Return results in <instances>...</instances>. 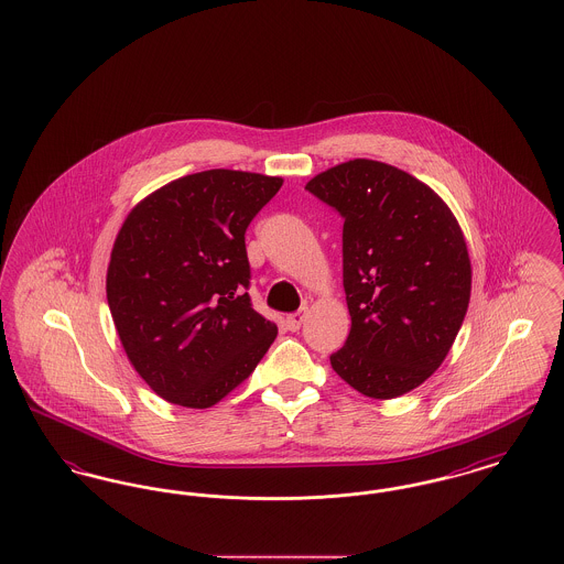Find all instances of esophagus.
<instances>
[{
	"label": "esophagus",
	"instance_id": "34e87169",
	"mask_svg": "<svg viewBox=\"0 0 564 564\" xmlns=\"http://www.w3.org/2000/svg\"><path fill=\"white\" fill-rule=\"evenodd\" d=\"M304 319H306V308H302V311H297V313H292V315L288 317V327H290L292 332H297V329L302 327Z\"/></svg>",
	"mask_w": 564,
	"mask_h": 564
}]
</instances>
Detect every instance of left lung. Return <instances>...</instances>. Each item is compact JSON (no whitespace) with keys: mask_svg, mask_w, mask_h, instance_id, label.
I'll use <instances>...</instances> for the list:
<instances>
[{"mask_svg":"<svg viewBox=\"0 0 564 564\" xmlns=\"http://www.w3.org/2000/svg\"><path fill=\"white\" fill-rule=\"evenodd\" d=\"M306 189L345 217L350 332L329 364L366 398H400L442 366L465 319L471 262L463 230L437 192L387 162H340Z\"/></svg>","mask_w":564,"mask_h":564,"instance_id":"1","label":"left lung"}]
</instances>
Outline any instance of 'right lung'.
Masks as SVG:
<instances>
[{
	"label": "right lung",
	"mask_w": 564,
	"mask_h": 564,
	"mask_svg": "<svg viewBox=\"0 0 564 564\" xmlns=\"http://www.w3.org/2000/svg\"><path fill=\"white\" fill-rule=\"evenodd\" d=\"M281 186L262 173L200 171L154 189L122 221L109 311L131 366L164 402H221L276 338L245 292V230Z\"/></svg>",
	"instance_id": "right-lung-1"
}]
</instances>
